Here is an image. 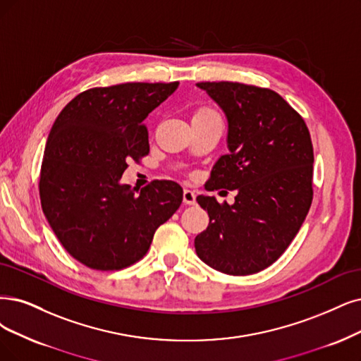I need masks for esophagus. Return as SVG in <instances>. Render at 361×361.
Returning <instances> with one entry per match:
<instances>
[{"mask_svg":"<svg viewBox=\"0 0 361 361\" xmlns=\"http://www.w3.org/2000/svg\"><path fill=\"white\" fill-rule=\"evenodd\" d=\"M183 202L185 205H195L196 204V193L192 192V190H188L185 189L183 192Z\"/></svg>","mask_w":361,"mask_h":361,"instance_id":"1","label":"esophagus"}]
</instances>
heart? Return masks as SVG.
I'll return each instance as SVG.
<instances>
[{
  "label": "heart",
  "mask_w": 361,
  "mask_h": 361,
  "mask_svg": "<svg viewBox=\"0 0 361 361\" xmlns=\"http://www.w3.org/2000/svg\"><path fill=\"white\" fill-rule=\"evenodd\" d=\"M199 114H214V113H212L209 109H201L199 111H196L195 116H199Z\"/></svg>",
  "instance_id": "b5f03b06"
}]
</instances>
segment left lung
Here are the masks:
<instances>
[{
	"mask_svg": "<svg viewBox=\"0 0 361 361\" xmlns=\"http://www.w3.org/2000/svg\"><path fill=\"white\" fill-rule=\"evenodd\" d=\"M228 118L229 153L212 166L208 190H236L235 202L199 195L207 231L199 259L228 275L268 268L298 235L312 202L314 150L303 118L271 89L233 82L197 83Z\"/></svg>",
	"mask_w": 361,
	"mask_h": 361,
	"instance_id": "8db88e82",
	"label": "left lung"
}]
</instances>
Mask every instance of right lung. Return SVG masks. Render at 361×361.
Instances as JSON below:
<instances>
[{"label":"right lung","instance_id":"right-lung-1","mask_svg":"<svg viewBox=\"0 0 361 361\" xmlns=\"http://www.w3.org/2000/svg\"><path fill=\"white\" fill-rule=\"evenodd\" d=\"M177 87L89 89L50 129L39 172L43 212L63 248L87 268L117 271L138 262L181 205L183 189L173 181H153L141 192L120 183L129 159L149 154L145 117Z\"/></svg>","mask_w":361,"mask_h":361}]
</instances>
